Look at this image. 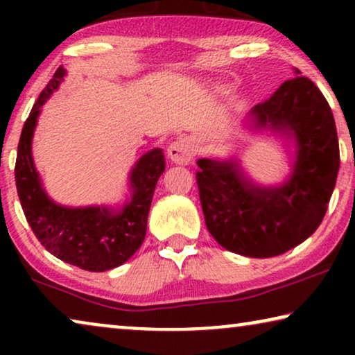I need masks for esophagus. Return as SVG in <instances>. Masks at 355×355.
I'll return each instance as SVG.
<instances>
[{"label": "esophagus", "mask_w": 355, "mask_h": 355, "mask_svg": "<svg viewBox=\"0 0 355 355\" xmlns=\"http://www.w3.org/2000/svg\"><path fill=\"white\" fill-rule=\"evenodd\" d=\"M168 157L178 164H187L193 158V145L189 139L179 137L168 147Z\"/></svg>", "instance_id": "esophagus-1"}]
</instances>
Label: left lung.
I'll use <instances>...</instances> for the list:
<instances>
[{
  "label": "left lung",
  "instance_id": "1",
  "mask_svg": "<svg viewBox=\"0 0 355 355\" xmlns=\"http://www.w3.org/2000/svg\"><path fill=\"white\" fill-rule=\"evenodd\" d=\"M252 128L295 140L293 173L281 186L250 181L236 159H198L196 174L207 230L234 254L268 259L284 254L317 231L339 171L336 124L318 87L300 76L250 111Z\"/></svg>",
  "mask_w": 355,
  "mask_h": 355
}]
</instances>
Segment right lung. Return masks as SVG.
<instances>
[{"label": "right lung", "instance_id": "1", "mask_svg": "<svg viewBox=\"0 0 355 355\" xmlns=\"http://www.w3.org/2000/svg\"><path fill=\"white\" fill-rule=\"evenodd\" d=\"M64 76V67H58L24 124L14 168L17 196L33 234L50 254L82 270L106 271L123 265L142 245L155 186L164 171V155L162 148H153L135 163L129 178L132 197L118 210L69 208L53 202L33 166L32 137L40 108Z\"/></svg>", "mask_w": 355, "mask_h": 355}]
</instances>
